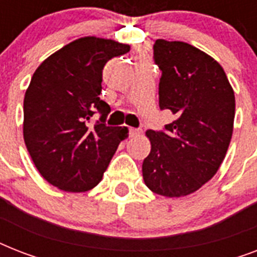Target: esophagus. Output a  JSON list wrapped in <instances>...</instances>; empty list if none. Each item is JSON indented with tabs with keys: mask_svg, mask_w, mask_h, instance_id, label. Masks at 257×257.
I'll list each match as a JSON object with an SVG mask.
<instances>
[{
	"mask_svg": "<svg viewBox=\"0 0 257 257\" xmlns=\"http://www.w3.org/2000/svg\"><path fill=\"white\" fill-rule=\"evenodd\" d=\"M128 131H129V136H131V137H136V136H139V135H140V133H141V129L131 128V126H129V128H128Z\"/></svg>",
	"mask_w": 257,
	"mask_h": 257,
	"instance_id": "obj_1",
	"label": "esophagus"
}]
</instances>
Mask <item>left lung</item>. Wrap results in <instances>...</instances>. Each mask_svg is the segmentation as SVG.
<instances>
[{"label": "left lung", "instance_id": "left-lung-1", "mask_svg": "<svg viewBox=\"0 0 257 257\" xmlns=\"http://www.w3.org/2000/svg\"><path fill=\"white\" fill-rule=\"evenodd\" d=\"M153 60L161 70L159 106L175 120L163 131L147 132L152 148L143 177L157 195L187 196L223 163L233 131L235 94L219 62L187 42L156 40Z\"/></svg>", "mask_w": 257, "mask_h": 257}]
</instances>
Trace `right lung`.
<instances>
[{"label": "right lung", "instance_id": "obj_1", "mask_svg": "<svg viewBox=\"0 0 257 257\" xmlns=\"http://www.w3.org/2000/svg\"><path fill=\"white\" fill-rule=\"evenodd\" d=\"M131 46L84 37L48 57L34 72L24 98V140L36 168L54 187L85 192L100 183L125 126H108L100 98L102 69ZM94 116L99 120L93 124Z\"/></svg>", "mask_w": 257, "mask_h": 257}]
</instances>
